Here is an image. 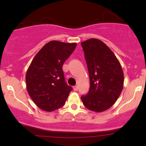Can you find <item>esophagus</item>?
Returning a JSON list of instances; mask_svg holds the SVG:
<instances>
[{"label": "esophagus", "mask_w": 146, "mask_h": 146, "mask_svg": "<svg viewBox=\"0 0 146 146\" xmlns=\"http://www.w3.org/2000/svg\"><path fill=\"white\" fill-rule=\"evenodd\" d=\"M73 90H74L75 91H77V90H78V86H73Z\"/></svg>", "instance_id": "34e87169"}]
</instances>
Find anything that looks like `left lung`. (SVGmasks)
I'll list each match as a JSON object with an SVG mask.
<instances>
[{
  "label": "left lung",
  "instance_id": "8db88e82",
  "mask_svg": "<svg viewBox=\"0 0 146 146\" xmlns=\"http://www.w3.org/2000/svg\"><path fill=\"white\" fill-rule=\"evenodd\" d=\"M88 66L90 89L81 99L88 110L101 113L116 102L123 87V72L113 52L100 40L81 43Z\"/></svg>",
  "mask_w": 146,
  "mask_h": 146
}]
</instances>
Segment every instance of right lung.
I'll return each mask as SVG.
<instances>
[{
  "instance_id": "add662e5",
  "label": "right lung",
  "mask_w": 146,
  "mask_h": 146,
  "mask_svg": "<svg viewBox=\"0 0 146 146\" xmlns=\"http://www.w3.org/2000/svg\"><path fill=\"white\" fill-rule=\"evenodd\" d=\"M77 44L52 40L33 58L26 73L27 90L40 109L52 112L63 106L72 87L65 82L63 64Z\"/></svg>"
}]
</instances>
